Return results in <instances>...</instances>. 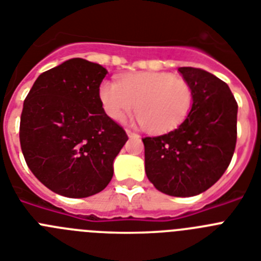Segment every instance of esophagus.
Here are the masks:
<instances>
[{
    "label": "esophagus",
    "mask_w": 261,
    "mask_h": 261,
    "mask_svg": "<svg viewBox=\"0 0 261 261\" xmlns=\"http://www.w3.org/2000/svg\"><path fill=\"white\" fill-rule=\"evenodd\" d=\"M126 135L129 136V137H137V133L133 132V130H130V129H126Z\"/></svg>",
    "instance_id": "esophagus-1"
}]
</instances>
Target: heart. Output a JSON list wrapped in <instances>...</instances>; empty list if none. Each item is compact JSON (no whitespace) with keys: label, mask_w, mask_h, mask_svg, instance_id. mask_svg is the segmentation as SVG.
Wrapping results in <instances>:
<instances>
[{"label":"heart","mask_w":261,"mask_h":261,"mask_svg":"<svg viewBox=\"0 0 261 261\" xmlns=\"http://www.w3.org/2000/svg\"><path fill=\"white\" fill-rule=\"evenodd\" d=\"M106 114L123 121L132 114L149 133L174 130L188 117L193 105L191 85L170 73L144 71L117 82L105 81L99 89Z\"/></svg>","instance_id":"1"}]
</instances>
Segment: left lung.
Segmentation results:
<instances>
[{
  "instance_id": "8db88e82",
  "label": "left lung",
  "mask_w": 261,
  "mask_h": 261,
  "mask_svg": "<svg viewBox=\"0 0 261 261\" xmlns=\"http://www.w3.org/2000/svg\"><path fill=\"white\" fill-rule=\"evenodd\" d=\"M177 70L192 87V110L176 129L142 141L149 180L166 195L188 197L211 188L229 167L238 103L216 75L190 66Z\"/></svg>"
}]
</instances>
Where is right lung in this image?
<instances>
[{"label":"right lung","mask_w":261,"mask_h":261,"mask_svg":"<svg viewBox=\"0 0 261 261\" xmlns=\"http://www.w3.org/2000/svg\"><path fill=\"white\" fill-rule=\"evenodd\" d=\"M107 70L71 59L41 73L27 94L19 141L32 174L66 197H89L107 187L114 159L128 140L107 116L99 86Z\"/></svg>","instance_id":"right-lung-1"}]
</instances>
